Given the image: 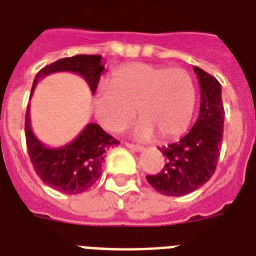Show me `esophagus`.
Here are the masks:
<instances>
[{
	"mask_svg": "<svg viewBox=\"0 0 256 256\" xmlns=\"http://www.w3.org/2000/svg\"><path fill=\"white\" fill-rule=\"evenodd\" d=\"M126 148H128L130 150H132V152H140L144 150V148L142 146H138V144H128V142H126Z\"/></svg>",
	"mask_w": 256,
	"mask_h": 256,
	"instance_id": "1",
	"label": "esophagus"
}]
</instances>
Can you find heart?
<instances>
[{"mask_svg": "<svg viewBox=\"0 0 256 256\" xmlns=\"http://www.w3.org/2000/svg\"><path fill=\"white\" fill-rule=\"evenodd\" d=\"M195 104V85L187 70L144 62L116 69L110 82H100L94 94L96 116L106 130L120 132L138 112L142 118L132 132L140 140L156 132L164 140L183 134Z\"/></svg>", "mask_w": 256, "mask_h": 256, "instance_id": "obj_1", "label": "heart"}]
</instances>
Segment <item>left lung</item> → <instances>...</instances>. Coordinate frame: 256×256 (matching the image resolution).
<instances>
[{"instance_id": "1", "label": "left lung", "mask_w": 256, "mask_h": 256, "mask_svg": "<svg viewBox=\"0 0 256 256\" xmlns=\"http://www.w3.org/2000/svg\"><path fill=\"white\" fill-rule=\"evenodd\" d=\"M200 86L199 116L190 132L176 144L160 148L164 168L146 179L152 188L168 196H182L198 190L215 172L223 140L224 108L222 86L216 78L194 66Z\"/></svg>"}]
</instances>
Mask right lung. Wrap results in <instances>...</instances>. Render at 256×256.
I'll return each instance as SVG.
<instances>
[{
    "label": "right lung",
    "instance_id": "1",
    "mask_svg": "<svg viewBox=\"0 0 256 256\" xmlns=\"http://www.w3.org/2000/svg\"><path fill=\"white\" fill-rule=\"evenodd\" d=\"M102 57L78 54L45 66L37 73L32 86V94L38 81L50 74L70 72L81 76L94 94L104 66ZM26 146L33 168L48 186L64 194L76 195L88 190L100 178L104 152L120 142L108 136L100 124H88L80 136L61 148H48L38 140L30 126V106L25 116Z\"/></svg>",
    "mask_w": 256,
    "mask_h": 256
}]
</instances>
